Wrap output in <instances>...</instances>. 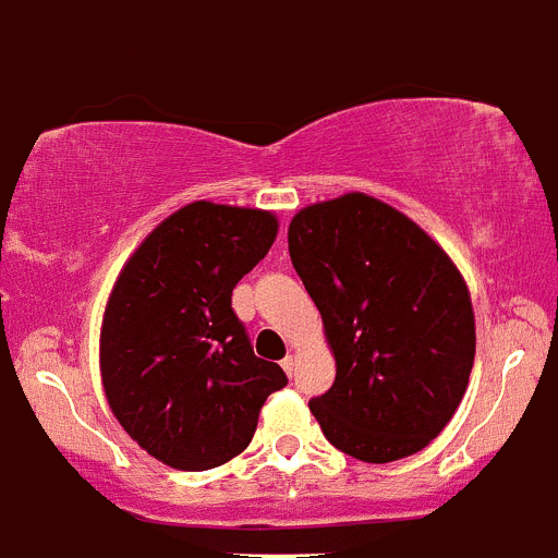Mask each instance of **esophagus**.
Listing matches in <instances>:
<instances>
[{
    "label": "esophagus",
    "mask_w": 558,
    "mask_h": 558,
    "mask_svg": "<svg viewBox=\"0 0 558 558\" xmlns=\"http://www.w3.org/2000/svg\"><path fill=\"white\" fill-rule=\"evenodd\" d=\"M282 368L290 374V377H293V372H295V357H293V354H288V357L282 360Z\"/></svg>",
    "instance_id": "34e87169"
}]
</instances>
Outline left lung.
Masks as SVG:
<instances>
[{"instance_id":"left-lung-1","label":"left lung","mask_w":558,"mask_h":558,"mask_svg":"<svg viewBox=\"0 0 558 558\" xmlns=\"http://www.w3.org/2000/svg\"><path fill=\"white\" fill-rule=\"evenodd\" d=\"M288 245L335 354L332 388L310 399L329 445L368 463L425 450L475 360L470 290L450 256L363 192L299 211Z\"/></svg>"}]
</instances>
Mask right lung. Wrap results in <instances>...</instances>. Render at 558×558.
I'll return each mask as SVG.
<instances>
[{
    "label": "right lung",
    "mask_w": 558,
    "mask_h": 558,
    "mask_svg": "<svg viewBox=\"0 0 558 558\" xmlns=\"http://www.w3.org/2000/svg\"><path fill=\"white\" fill-rule=\"evenodd\" d=\"M270 211L195 201L133 251L108 295L100 372L128 436L172 470L204 472L251 445L288 386L256 357L231 290L274 245Z\"/></svg>",
    "instance_id": "right-lung-1"
}]
</instances>
